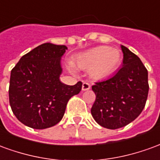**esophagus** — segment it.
<instances>
[{
  "label": "esophagus",
  "instance_id": "34e87169",
  "mask_svg": "<svg viewBox=\"0 0 160 160\" xmlns=\"http://www.w3.org/2000/svg\"><path fill=\"white\" fill-rule=\"evenodd\" d=\"M90 88H91V86L89 83H87V82H84V83L82 84V91H87V90H89Z\"/></svg>",
  "mask_w": 160,
  "mask_h": 160
}]
</instances>
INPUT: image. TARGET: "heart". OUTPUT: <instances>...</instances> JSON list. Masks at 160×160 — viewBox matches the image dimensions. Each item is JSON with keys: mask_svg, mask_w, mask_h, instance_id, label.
<instances>
[{"mask_svg": "<svg viewBox=\"0 0 160 160\" xmlns=\"http://www.w3.org/2000/svg\"><path fill=\"white\" fill-rule=\"evenodd\" d=\"M120 50L109 46H98L80 55L77 64L81 68H89V73L94 79L111 76L121 64Z\"/></svg>", "mask_w": 160, "mask_h": 160, "instance_id": "obj_1", "label": "heart"}]
</instances>
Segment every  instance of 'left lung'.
Returning <instances> with one entry per match:
<instances>
[{
	"label": "left lung",
	"instance_id": "left-lung-1",
	"mask_svg": "<svg viewBox=\"0 0 160 160\" xmlns=\"http://www.w3.org/2000/svg\"><path fill=\"white\" fill-rule=\"evenodd\" d=\"M121 49L122 67L113 76L92 87L96 95L92 116L100 126L110 129L124 127L138 118L149 90L148 70L141 59L127 47L121 45Z\"/></svg>",
	"mask_w": 160,
	"mask_h": 160
}]
</instances>
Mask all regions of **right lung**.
Here are the masks:
<instances>
[{"label":"right lung","instance_id":"add662e5","mask_svg":"<svg viewBox=\"0 0 160 160\" xmlns=\"http://www.w3.org/2000/svg\"><path fill=\"white\" fill-rule=\"evenodd\" d=\"M66 49L65 45L42 43L23 56L11 71L9 103L26 126L43 129L57 124L70 98L81 90L80 81L68 86L60 80Z\"/></svg>","mask_w":160,"mask_h":160}]
</instances>
